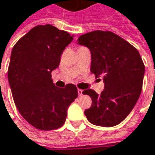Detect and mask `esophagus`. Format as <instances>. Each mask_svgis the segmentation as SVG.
<instances>
[{
  "label": "esophagus",
  "instance_id": "esophagus-1",
  "mask_svg": "<svg viewBox=\"0 0 155 155\" xmlns=\"http://www.w3.org/2000/svg\"><path fill=\"white\" fill-rule=\"evenodd\" d=\"M82 94H83V90L78 89V95L81 96H82Z\"/></svg>",
  "mask_w": 155,
  "mask_h": 155
}]
</instances>
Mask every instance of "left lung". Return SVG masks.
<instances>
[{
	"mask_svg": "<svg viewBox=\"0 0 155 155\" xmlns=\"http://www.w3.org/2000/svg\"><path fill=\"white\" fill-rule=\"evenodd\" d=\"M78 44L91 50V72L103 76L101 94L91 89L83 94L91 96V107L86 118L96 126L110 127L126 118L141 94L144 64L138 49L110 31L96 30L81 35Z\"/></svg>",
	"mask_w": 155,
	"mask_h": 155,
	"instance_id": "1",
	"label": "left lung"
}]
</instances>
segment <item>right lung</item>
<instances>
[{
    "mask_svg": "<svg viewBox=\"0 0 155 155\" xmlns=\"http://www.w3.org/2000/svg\"><path fill=\"white\" fill-rule=\"evenodd\" d=\"M73 36L52 25L32 28L14 45L8 81L17 110L37 129H58L65 122L67 109L78 96L77 87H56L51 73Z\"/></svg>",
    "mask_w": 155,
    "mask_h": 155,
    "instance_id": "right-lung-1",
    "label": "right lung"
}]
</instances>
